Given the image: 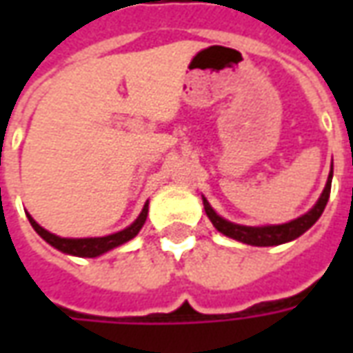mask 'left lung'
<instances>
[{
    "instance_id": "1",
    "label": "left lung",
    "mask_w": 353,
    "mask_h": 353,
    "mask_svg": "<svg viewBox=\"0 0 353 353\" xmlns=\"http://www.w3.org/2000/svg\"><path fill=\"white\" fill-rule=\"evenodd\" d=\"M331 181H333V164H331V172H329V177H327L325 189L319 194L318 202L304 215L296 217L293 221L281 223V225H261V227L238 225V223L229 221V219H225V217L217 214L214 208L210 206L206 196H202V202H204V210H206V215L210 217V221L221 234L232 238V240H238L242 244L268 248V245H280L295 240V238L304 234L314 223L318 221L321 214H323V210H325L329 194H331Z\"/></svg>"
}]
</instances>
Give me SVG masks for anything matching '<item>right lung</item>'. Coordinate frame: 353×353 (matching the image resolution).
<instances>
[{
	"instance_id": "obj_1",
	"label": "right lung",
	"mask_w": 353,
	"mask_h": 353,
	"mask_svg": "<svg viewBox=\"0 0 353 353\" xmlns=\"http://www.w3.org/2000/svg\"><path fill=\"white\" fill-rule=\"evenodd\" d=\"M147 212H149V200L143 204V210L139 212V215L136 217V221L130 223L126 229L119 230V232H113V234H108V236H94V238H62L52 234L47 229H43L39 223L35 221L34 217L30 214L28 219L32 223L34 230L39 234V236L50 244L58 252L65 253V255H73V257H100L103 253L115 250L119 245L126 244L128 240H132L134 236H138V232L141 230V227L145 225Z\"/></svg>"
}]
</instances>
